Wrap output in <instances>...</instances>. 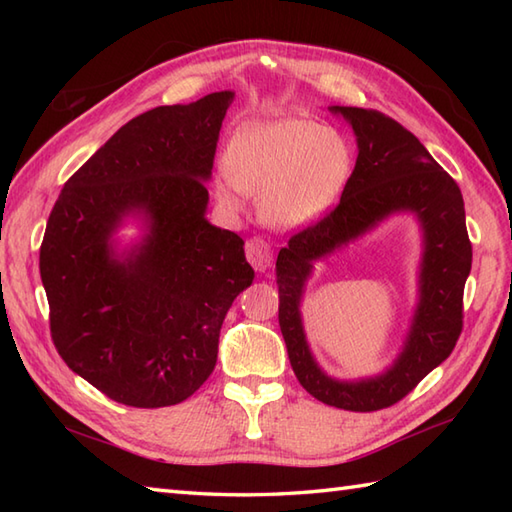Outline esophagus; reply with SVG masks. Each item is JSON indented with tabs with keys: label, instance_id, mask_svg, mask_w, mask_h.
Here are the masks:
<instances>
[{
	"label": "esophagus",
	"instance_id": "esophagus-1",
	"mask_svg": "<svg viewBox=\"0 0 512 512\" xmlns=\"http://www.w3.org/2000/svg\"><path fill=\"white\" fill-rule=\"evenodd\" d=\"M244 248H246V257L250 266H253L257 273H266L270 264H273V253H270V246L264 242V239L259 237L248 239Z\"/></svg>",
	"mask_w": 512,
	"mask_h": 512
}]
</instances>
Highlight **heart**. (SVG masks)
<instances>
[{
	"label": "heart",
	"instance_id": "b5f03b06",
	"mask_svg": "<svg viewBox=\"0 0 512 512\" xmlns=\"http://www.w3.org/2000/svg\"><path fill=\"white\" fill-rule=\"evenodd\" d=\"M228 176L213 182L228 213L244 209V193L259 198L264 222L279 231L308 226L330 211L352 176L347 140L306 118L248 123L226 147Z\"/></svg>",
	"mask_w": 512,
	"mask_h": 512
}]
</instances>
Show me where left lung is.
<instances>
[{"mask_svg":"<svg viewBox=\"0 0 512 512\" xmlns=\"http://www.w3.org/2000/svg\"><path fill=\"white\" fill-rule=\"evenodd\" d=\"M356 136V165L336 209L290 237L277 255L279 328L301 387L325 405L378 411L405 398L447 361L462 332V295L473 250L460 187L405 127L363 107H328ZM417 217L423 235L419 301L399 356L385 373L341 381L322 372L302 330L300 301L319 258L373 230L391 214Z\"/></svg>","mask_w":512,"mask_h":512,"instance_id":"obj_1","label":"left lung"}]
</instances>
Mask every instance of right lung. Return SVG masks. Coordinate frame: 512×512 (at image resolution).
<instances>
[{
	"mask_svg": "<svg viewBox=\"0 0 512 512\" xmlns=\"http://www.w3.org/2000/svg\"><path fill=\"white\" fill-rule=\"evenodd\" d=\"M235 92L132 118L65 182L39 273L57 352L121 405H178L217 361L220 328L253 284L242 237L206 220L220 127ZM144 235L115 233L129 220Z\"/></svg>",
	"mask_w": 512,
	"mask_h": 512,
	"instance_id": "add662e5",
	"label": "right lung"
}]
</instances>
